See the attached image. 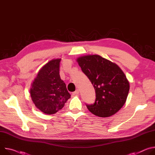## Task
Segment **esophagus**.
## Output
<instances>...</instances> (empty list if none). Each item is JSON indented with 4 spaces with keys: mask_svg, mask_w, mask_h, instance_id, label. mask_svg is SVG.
<instances>
[{
    "mask_svg": "<svg viewBox=\"0 0 155 155\" xmlns=\"http://www.w3.org/2000/svg\"><path fill=\"white\" fill-rule=\"evenodd\" d=\"M79 93V90H76V91H74V92H73V95H78Z\"/></svg>",
    "mask_w": 155,
    "mask_h": 155,
    "instance_id": "esophagus-1",
    "label": "esophagus"
}]
</instances>
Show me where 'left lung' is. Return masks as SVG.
I'll return each instance as SVG.
<instances>
[{
	"label": "left lung",
	"mask_w": 155,
	"mask_h": 155,
	"mask_svg": "<svg viewBox=\"0 0 155 155\" xmlns=\"http://www.w3.org/2000/svg\"><path fill=\"white\" fill-rule=\"evenodd\" d=\"M77 61L95 90V101L86 105L88 110L101 117L114 114L124 105L130 88L121 69L98 55L80 57Z\"/></svg>",
	"instance_id": "obj_1"
}]
</instances>
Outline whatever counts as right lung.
I'll list each match as a JSON object with an SVG mask.
<instances>
[{
    "instance_id": "add662e5",
    "label": "right lung",
    "mask_w": 155,
    "mask_h": 155,
    "mask_svg": "<svg viewBox=\"0 0 155 155\" xmlns=\"http://www.w3.org/2000/svg\"><path fill=\"white\" fill-rule=\"evenodd\" d=\"M60 58L54 59L45 64L31 84L32 100L45 114L56 113L71 97L65 83L60 76Z\"/></svg>"
}]
</instances>
